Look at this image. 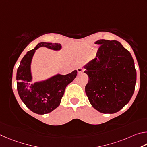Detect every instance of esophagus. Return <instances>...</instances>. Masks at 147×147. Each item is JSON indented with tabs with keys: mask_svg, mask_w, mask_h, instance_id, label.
<instances>
[{
	"mask_svg": "<svg viewBox=\"0 0 147 147\" xmlns=\"http://www.w3.org/2000/svg\"><path fill=\"white\" fill-rule=\"evenodd\" d=\"M77 70H78V72L79 74H81L82 72L84 71V69H83V68H81V67H79V68L77 69Z\"/></svg>",
	"mask_w": 147,
	"mask_h": 147,
	"instance_id": "obj_1",
	"label": "esophagus"
}]
</instances>
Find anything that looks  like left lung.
I'll return each mask as SVG.
<instances>
[{"label":"left lung","mask_w":147,"mask_h":147,"mask_svg":"<svg viewBox=\"0 0 147 147\" xmlns=\"http://www.w3.org/2000/svg\"><path fill=\"white\" fill-rule=\"evenodd\" d=\"M97 57L84 66L85 92L92 106L104 114L122 109L134 92L136 70L130 53L117 40L100 39Z\"/></svg>","instance_id":"obj_1"}]
</instances>
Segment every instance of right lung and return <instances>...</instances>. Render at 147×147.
Returning a JSON list of instances; mask_svg holds the SVG:
<instances>
[{
	"instance_id": "obj_1",
	"label": "right lung",
	"mask_w": 147,
	"mask_h": 147,
	"mask_svg": "<svg viewBox=\"0 0 147 147\" xmlns=\"http://www.w3.org/2000/svg\"><path fill=\"white\" fill-rule=\"evenodd\" d=\"M40 47L59 50L61 45L40 42L33 50L28 51L20 61L16 79L18 94L26 106L35 114H45L59 106L66 87L76 78L78 71L74 70L65 76L59 74L46 81L32 84L31 62L35 50Z\"/></svg>"
}]
</instances>
